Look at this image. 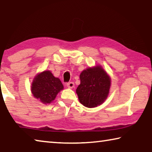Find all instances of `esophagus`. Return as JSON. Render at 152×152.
<instances>
[{
    "label": "esophagus",
    "mask_w": 152,
    "mask_h": 152,
    "mask_svg": "<svg viewBox=\"0 0 152 152\" xmlns=\"http://www.w3.org/2000/svg\"><path fill=\"white\" fill-rule=\"evenodd\" d=\"M67 87L69 88H73L74 87V83L72 82H70L67 83Z\"/></svg>",
    "instance_id": "obj_1"
}]
</instances>
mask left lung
Returning a JSON list of instances; mask_svg holds the SVG:
<instances>
[{"label":"left lung","instance_id":"obj_1","mask_svg":"<svg viewBox=\"0 0 152 152\" xmlns=\"http://www.w3.org/2000/svg\"><path fill=\"white\" fill-rule=\"evenodd\" d=\"M80 84L76 89L80 102L84 107L94 108L107 99L111 80L101 65L89 67L80 75Z\"/></svg>","mask_w":152,"mask_h":152}]
</instances>
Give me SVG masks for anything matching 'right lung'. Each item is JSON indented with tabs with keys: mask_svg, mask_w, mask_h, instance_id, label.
Instances as JSON below:
<instances>
[{
	"mask_svg": "<svg viewBox=\"0 0 152 152\" xmlns=\"http://www.w3.org/2000/svg\"><path fill=\"white\" fill-rule=\"evenodd\" d=\"M63 89L60 80L56 78L50 70L38 73L33 78L31 86L33 96L45 104L54 101L57 94Z\"/></svg>",
	"mask_w": 152,
	"mask_h": 152,
	"instance_id": "obj_1",
	"label": "right lung"
}]
</instances>
